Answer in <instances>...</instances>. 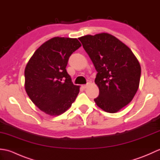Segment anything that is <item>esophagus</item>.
Returning <instances> with one entry per match:
<instances>
[{"mask_svg": "<svg viewBox=\"0 0 160 160\" xmlns=\"http://www.w3.org/2000/svg\"><path fill=\"white\" fill-rule=\"evenodd\" d=\"M90 84V83L89 82H88L87 84H83V85H82V87L84 89H85L86 88H87L88 87H89V85Z\"/></svg>", "mask_w": 160, "mask_h": 160, "instance_id": "1", "label": "esophagus"}]
</instances>
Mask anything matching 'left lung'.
<instances>
[{"instance_id":"left-lung-1","label":"left lung","mask_w":160,"mask_h":160,"mask_svg":"<svg viewBox=\"0 0 160 160\" xmlns=\"http://www.w3.org/2000/svg\"><path fill=\"white\" fill-rule=\"evenodd\" d=\"M97 71L99 96L94 101L108 113H116L132 100L139 87L141 67L128 47L109 33L78 38Z\"/></svg>"}]
</instances>
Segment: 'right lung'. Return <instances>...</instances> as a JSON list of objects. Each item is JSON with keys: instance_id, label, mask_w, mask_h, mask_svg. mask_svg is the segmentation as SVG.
Masks as SVG:
<instances>
[{"instance_id": "add662e5", "label": "right lung", "mask_w": 160, "mask_h": 160, "mask_svg": "<svg viewBox=\"0 0 160 160\" xmlns=\"http://www.w3.org/2000/svg\"><path fill=\"white\" fill-rule=\"evenodd\" d=\"M81 44L76 38L55 37L33 54L25 70V88L37 107L55 116L65 112L76 100L80 87L66 70L68 60Z\"/></svg>"}]
</instances>
